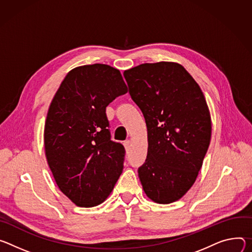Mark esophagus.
Listing matches in <instances>:
<instances>
[{"label": "esophagus", "mask_w": 252, "mask_h": 252, "mask_svg": "<svg viewBox=\"0 0 252 252\" xmlns=\"http://www.w3.org/2000/svg\"><path fill=\"white\" fill-rule=\"evenodd\" d=\"M123 144H124V147H125L126 151L129 150V148H130V141H129V140H126V141H124Z\"/></svg>", "instance_id": "obj_1"}]
</instances>
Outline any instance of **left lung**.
<instances>
[{
    "instance_id": "left-lung-1",
    "label": "left lung",
    "mask_w": 252,
    "mask_h": 252,
    "mask_svg": "<svg viewBox=\"0 0 252 252\" xmlns=\"http://www.w3.org/2000/svg\"><path fill=\"white\" fill-rule=\"evenodd\" d=\"M141 109L148 152L138 175L147 196L167 204L191 188L211 138V119L198 84L177 63H145L124 72Z\"/></svg>"
}]
</instances>
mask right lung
I'll return each mask as SVG.
<instances>
[{
  "label": "right lung",
  "instance_id": "1",
  "mask_svg": "<svg viewBox=\"0 0 252 252\" xmlns=\"http://www.w3.org/2000/svg\"><path fill=\"white\" fill-rule=\"evenodd\" d=\"M126 93L119 70L85 65L67 74L49 107L47 161L60 190L78 206L102 203L122 173L125 149L111 140L106 107Z\"/></svg>",
  "mask_w": 252,
  "mask_h": 252
}]
</instances>
